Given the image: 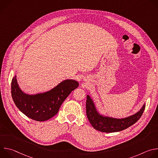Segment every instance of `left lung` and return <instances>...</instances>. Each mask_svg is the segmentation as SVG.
I'll return each instance as SVG.
<instances>
[{
    "label": "left lung",
    "instance_id": "left-lung-1",
    "mask_svg": "<svg viewBox=\"0 0 158 158\" xmlns=\"http://www.w3.org/2000/svg\"><path fill=\"white\" fill-rule=\"evenodd\" d=\"M144 109L145 104L136 114L124 119L104 117L98 113L92 99L87 96L86 114L88 120L95 129L103 132H118L127 129L140 119Z\"/></svg>",
    "mask_w": 158,
    "mask_h": 158
}]
</instances>
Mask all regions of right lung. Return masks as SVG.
I'll use <instances>...</instances> for the list:
<instances>
[{"instance_id": "obj_1", "label": "right lung", "mask_w": 158, "mask_h": 158, "mask_svg": "<svg viewBox=\"0 0 158 158\" xmlns=\"http://www.w3.org/2000/svg\"><path fill=\"white\" fill-rule=\"evenodd\" d=\"M78 85L77 81L67 79L50 91L28 95L21 91L14 76L11 83V94L15 106L22 113L33 120L45 121L57 113L62 102Z\"/></svg>"}]
</instances>
